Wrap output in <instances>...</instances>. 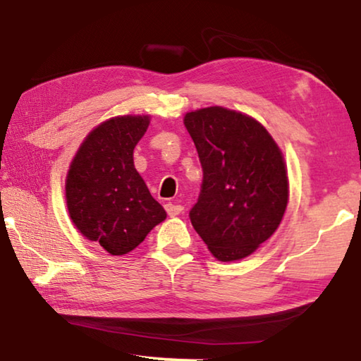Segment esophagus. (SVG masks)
<instances>
[{"label": "esophagus", "mask_w": 361, "mask_h": 361, "mask_svg": "<svg viewBox=\"0 0 361 361\" xmlns=\"http://www.w3.org/2000/svg\"><path fill=\"white\" fill-rule=\"evenodd\" d=\"M164 209H166L168 216L174 217V216H179L182 211H184V208H182L180 204H176V203H166L164 204Z\"/></svg>", "instance_id": "1"}]
</instances>
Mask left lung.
<instances>
[{
  "label": "left lung",
  "mask_w": 361,
  "mask_h": 361,
  "mask_svg": "<svg viewBox=\"0 0 361 361\" xmlns=\"http://www.w3.org/2000/svg\"><path fill=\"white\" fill-rule=\"evenodd\" d=\"M184 125L203 169L202 190L188 212L192 226L224 262L250 256L269 240L288 204L283 155L261 123L240 111H190Z\"/></svg>",
  "instance_id": "obj_1"
}]
</instances>
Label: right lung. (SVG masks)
<instances>
[{
	"label": "right lung",
	"instance_id": "add662e5",
	"mask_svg": "<svg viewBox=\"0 0 361 361\" xmlns=\"http://www.w3.org/2000/svg\"><path fill=\"white\" fill-rule=\"evenodd\" d=\"M149 116H116L92 129L76 152L65 184L70 217L87 240L121 256L166 219L134 168L133 152Z\"/></svg>",
	"mask_w": 361,
	"mask_h": 361
}]
</instances>
